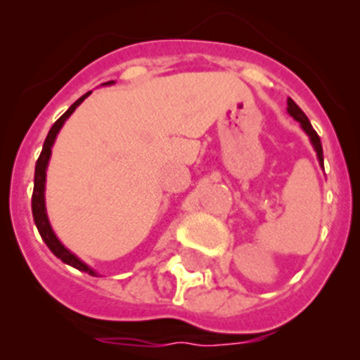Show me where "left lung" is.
Wrapping results in <instances>:
<instances>
[{"label":"left lung","instance_id":"obj_1","mask_svg":"<svg viewBox=\"0 0 360 360\" xmlns=\"http://www.w3.org/2000/svg\"><path fill=\"white\" fill-rule=\"evenodd\" d=\"M288 112L292 116L296 122H300L301 129L304 130V134L308 136V139H310L311 146H314L315 153H317V158H319V163H321V167L324 169V155H322V143H321V137L317 136V132L314 130V127H311L310 120L307 118V115H304L303 111L300 110V106H297L296 103H294L292 99H288Z\"/></svg>","mask_w":360,"mask_h":360}]
</instances>
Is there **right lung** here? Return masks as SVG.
<instances>
[{"mask_svg":"<svg viewBox=\"0 0 360 360\" xmlns=\"http://www.w3.org/2000/svg\"><path fill=\"white\" fill-rule=\"evenodd\" d=\"M115 82H106L103 83V85H112ZM92 92H86L85 96L79 97L78 101H76L75 104H71V108L64 112L63 116H60L59 120H57L56 123L52 125V129H50L49 136H46L45 143H43V150H41V155H39L38 162H36V169H34V190H32V200H31V207H32V217H34V224L36 228H38L39 235H41L43 242H45L46 245H49V249L52 250L53 254H56L57 257H59L63 263L69 264V266L76 268V270L79 271H85V274L92 275V277H97V271L92 270V268L89 266L86 263H83L82 259H79L76 254H72L71 250L66 249L63 245V242L57 238V235L53 233L52 230V224H50L49 221V214H46V205H45V183H46V167H49V162H50V157H52V146L53 143H56V137L57 134H59V130L63 129V125L66 123V120L69 116L72 115V111L76 110V108L79 106V104L83 103V101L86 99V97L90 96Z\"/></svg>","mask_w":360,"mask_h":360,"instance_id":"add662e5","label":"right lung"}]
</instances>
